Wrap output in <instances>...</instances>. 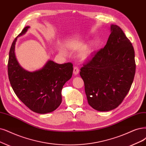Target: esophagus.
Listing matches in <instances>:
<instances>
[{
    "mask_svg": "<svg viewBox=\"0 0 146 146\" xmlns=\"http://www.w3.org/2000/svg\"><path fill=\"white\" fill-rule=\"evenodd\" d=\"M79 72V67L78 66H74V68H73V73L76 75L78 74Z\"/></svg>",
    "mask_w": 146,
    "mask_h": 146,
    "instance_id": "1",
    "label": "esophagus"
}]
</instances>
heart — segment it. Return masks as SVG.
Returning a JSON list of instances; mask_svg holds the SVG:
<instances>
[{
    "label": "heart",
    "mask_w": 146,
    "mask_h": 146,
    "mask_svg": "<svg viewBox=\"0 0 146 146\" xmlns=\"http://www.w3.org/2000/svg\"><path fill=\"white\" fill-rule=\"evenodd\" d=\"M93 52V50L91 48H87L85 49L82 53H81V57L84 59H86L88 58Z\"/></svg>",
    "instance_id": "1"
}]
</instances>
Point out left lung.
Segmentation results:
<instances>
[{
  "label": "left lung",
  "mask_w": 146,
  "mask_h": 146,
  "mask_svg": "<svg viewBox=\"0 0 146 146\" xmlns=\"http://www.w3.org/2000/svg\"><path fill=\"white\" fill-rule=\"evenodd\" d=\"M111 31L105 46L91 55L80 70L88 104L99 111H111L121 104L135 73L131 41L117 25H112Z\"/></svg>",
  "instance_id": "1"
}]
</instances>
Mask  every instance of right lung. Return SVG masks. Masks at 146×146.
<instances>
[{"label": "right lung", "mask_w": 146, "mask_h": 146, "mask_svg": "<svg viewBox=\"0 0 146 146\" xmlns=\"http://www.w3.org/2000/svg\"><path fill=\"white\" fill-rule=\"evenodd\" d=\"M29 28V26L25 27L11 46L8 78L15 94L28 108L39 114H46L55 111L61 105V90L72 76L73 64H58L48 61L40 70L26 71L17 61L14 50L17 37L25 34Z\"/></svg>", "instance_id": "add662e5"}]
</instances>
